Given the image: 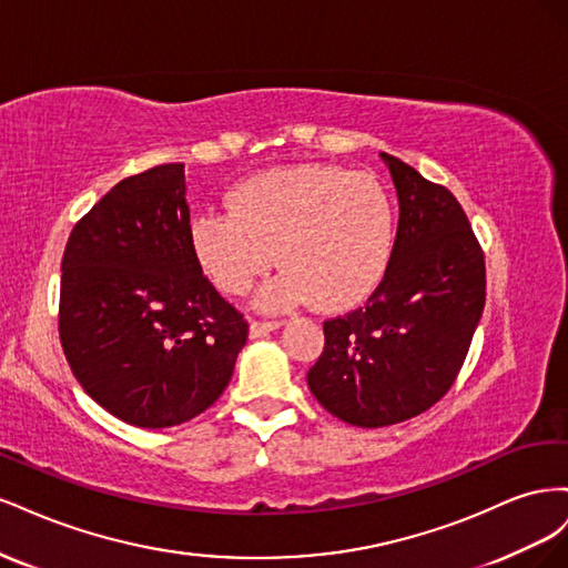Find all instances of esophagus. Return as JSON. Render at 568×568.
Segmentation results:
<instances>
[{
  "label": "esophagus",
  "instance_id": "obj_1",
  "mask_svg": "<svg viewBox=\"0 0 568 568\" xmlns=\"http://www.w3.org/2000/svg\"><path fill=\"white\" fill-rule=\"evenodd\" d=\"M282 324H284V320H272V322H257L255 320L248 326V334H251V338H261V336H267L274 329H280Z\"/></svg>",
  "mask_w": 568,
  "mask_h": 568
}]
</instances>
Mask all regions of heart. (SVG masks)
<instances>
[{
	"label": "heart",
	"mask_w": 568,
	"mask_h": 568,
	"mask_svg": "<svg viewBox=\"0 0 568 568\" xmlns=\"http://www.w3.org/2000/svg\"><path fill=\"white\" fill-rule=\"evenodd\" d=\"M230 211H203L189 236L196 261L222 294H246L274 263L265 307L307 298L336 311L379 282L393 244V213L372 178L334 165L267 170L236 184Z\"/></svg>",
	"instance_id": "heart-1"
}]
</instances>
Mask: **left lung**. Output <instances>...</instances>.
Wrapping results in <instances>:
<instances>
[{"mask_svg": "<svg viewBox=\"0 0 568 568\" xmlns=\"http://www.w3.org/2000/svg\"><path fill=\"white\" fill-rule=\"evenodd\" d=\"M400 220L382 284L357 311L324 322L307 372L341 422L379 428L422 415L450 390L486 305V263L448 189L382 153Z\"/></svg>", "mask_w": 568, "mask_h": 568, "instance_id": "1", "label": "left lung"}]
</instances>
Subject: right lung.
Masks as SVG:
<instances>
[{
    "mask_svg": "<svg viewBox=\"0 0 568 568\" xmlns=\"http://www.w3.org/2000/svg\"><path fill=\"white\" fill-rule=\"evenodd\" d=\"M184 163L118 182L73 227L59 334L75 379L140 428L194 419L227 388L244 315L203 277L189 236Z\"/></svg>",
    "mask_w": 568,
    "mask_h": 568,
    "instance_id": "1",
    "label": "right lung"
}]
</instances>
